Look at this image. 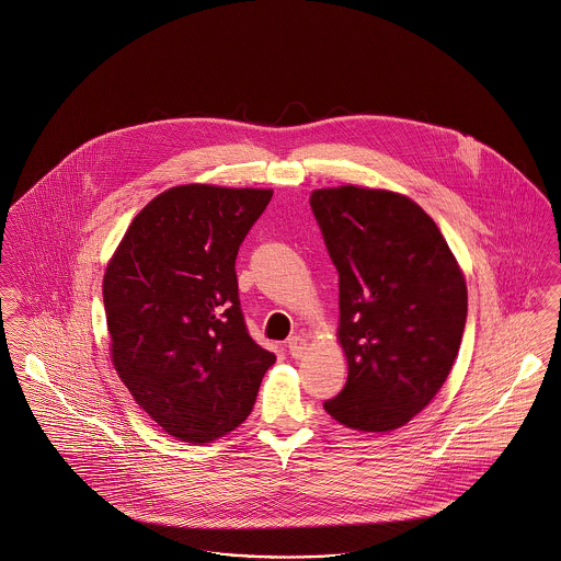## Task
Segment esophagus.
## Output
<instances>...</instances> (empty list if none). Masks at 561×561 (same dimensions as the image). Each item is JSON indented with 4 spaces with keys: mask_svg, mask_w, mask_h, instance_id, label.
Returning <instances> with one entry per match:
<instances>
[{
    "mask_svg": "<svg viewBox=\"0 0 561 561\" xmlns=\"http://www.w3.org/2000/svg\"><path fill=\"white\" fill-rule=\"evenodd\" d=\"M307 347H309V343H307L302 336H293V339L288 341V351H290V355L296 357V359L305 355Z\"/></svg>",
    "mask_w": 561,
    "mask_h": 561,
    "instance_id": "esophagus-1",
    "label": "esophagus"
}]
</instances>
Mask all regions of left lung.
<instances>
[{
    "label": "left lung",
    "instance_id": "left-lung-1",
    "mask_svg": "<svg viewBox=\"0 0 561 561\" xmlns=\"http://www.w3.org/2000/svg\"><path fill=\"white\" fill-rule=\"evenodd\" d=\"M339 271L347 385L323 403L341 425L389 433L444 387L467 321V282L433 218L408 195L341 185L309 197Z\"/></svg>",
    "mask_w": 561,
    "mask_h": 561
}]
</instances>
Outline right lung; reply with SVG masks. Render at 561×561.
Returning a JSON list of instances; mask_svg holds the SVG:
<instances>
[{
	"instance_id": "right-lung-1",
	"label": "right lung",
	"mask_w": 561,
	"mask_h": 561,
	"mask_svg": "<svg viewBox=\"0 0 561 561\" xmlns=\"http://www.w3.org/2000/svg\"><path fill=\"white\" fill-rule=\"evenodd\" d=\"M273 188L179 185L134 216L103 279L108 353L134 401L195 446L240 427L275 355L243 323L236 256Z\"/></svg>"
}]
</instances>
